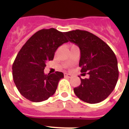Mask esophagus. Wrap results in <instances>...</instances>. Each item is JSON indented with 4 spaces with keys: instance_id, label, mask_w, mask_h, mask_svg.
<instances>
[{
    "instance_id": "esophagus-1",
    "label": "esophagus",
    "mask_w": 129,
    "mask_h": 129,
    "mask_svg": "<svg viewBox=\"0 0 129 129\" xmlns=\"http://www.w3.org/2000/svg\"><path fill=\"white\" fill-rule=\"evenodd\" d=\"M64 76L66 77V78H71L72 77V76L70 74H67V73H65Z\"/></svg>"
}]
</instances>
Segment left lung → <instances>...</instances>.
Returning a JSON list of instances; mask_svg holds the SVG:
<instances>
[{"instance_id": "obj_1", "label": "left lung", "mask_w": 129, "mask_h": 129, "mask_svg": "<svg viewBox=\"0 0 129 129\" xmlns=\"http://www.w3.org/2000/svg\"><path fill=\"white\" fill-rule=\"evenodd\" d=\"M64 34L69 41L79 47L80 72L89 75L88 78H80V85L74 88L75 94L87 103L102 102L111 94L118 81V62L114 53L102 39L88 31L77 29Z\"/></svg>"}]
</instances>
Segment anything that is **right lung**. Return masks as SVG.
<instances>
[{"label": "right lung", "mask_w": 129, "mask_h": 129, "mask_svg": "<svg viewBox=\"0 0 129 129\" xmlns=\"http://www.w3.org/2000/svg\"><path fill=\"white\" fill-rule=\"evenodd\" d=\"M68 41L64 33L54 28L39 30L27 40L12 68L13 80L22 96L39 102L54 94L63 74H45L44 69L47 61L53 59L57 49Z\"/></svg>", "instance_id": "right-lung-1"}]
</instances>
